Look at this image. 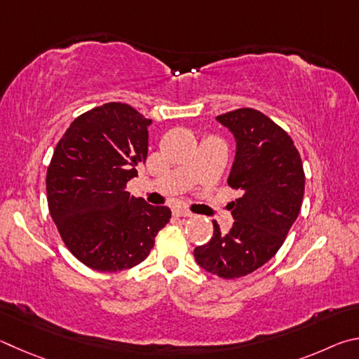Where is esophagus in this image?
<instances>
[{
  "label": "esophagus",
  "mask_w": 359,
  "mask_h": 359,
  "mask_svg": "<svg viewBox=\"0 0 359 359\" xmlns=\"http://www.w3.org/2000/svg\"><path fill=\"white\" fill-rule=\"evenodd\" d=\"M173 216L176 217H192L194 215L191 211H187L186 208H183V206H173Z\"/></svg>",
  "instance_id": "esophagus-1"
}]
</instances>
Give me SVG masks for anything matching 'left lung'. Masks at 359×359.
<instances>
[{
    "mask_svg": "<svg viewBox=\"0 0 359 359\" xmlns=\"http://www.w3.org/2000/svg\"><path fill=\"white\" fill-rule=\"evenodd\" d=\"M236 143L229 184L241 192L230 203L235 222L227 233L217 222L211 240L194 249L205 271L224 279L254 273L276 255L299 215L304 170L287 132L254 109L219 115Z\"/></svg>",
    "mask_w": 359,
    "mask_h": 359,
    "instance_id": "obj_1",
    "label": "left lung"
}]
</instances>
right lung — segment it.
Listing matches in <instances>:
<instances>
[{
  "mask_svg": "<svg viewBox=\"0 0 359 359\" xmlns=\"http://www.w3.org/2000/svg\"><path fill=\"white\" fill-rule=\"evenodd\" d=\"M134 107L110 102L75 118L47 170L48 210L67 249L115 273L142 263L172 211L132 197L126 184L148 156V126Z\"/></svg>",
  "mask_w": 359,
  "mask_h": 359,
  "instance_id": "right-lung-1",
  "label": "right lung"
}]
</instances>
